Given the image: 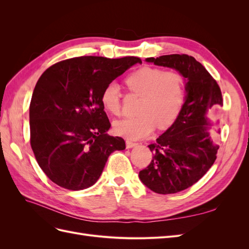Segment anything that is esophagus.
Returning a JSON list of instances; mask_svg holds the SVG:
<instances>
[{
    "label": "esophagus",
    "mask_w": 249,
    "mask_h": 249,
    "mask_svg": "<svg viewBox=\"0 0 249 249\" xmlns=\"http://www.w3.org/2000/svg\"><path fill=\"white\" fill-rule=\"evenodd\" d=\"M125 144H126V148H132L134 146H136L137 143L136 142H133L131 140H126L125 141Z\"/></svg>",
    "instance_id": "1"
}]
</instances>
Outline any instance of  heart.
I'll list each match as a JSON object with an SVG mask.
<instances>
[{
  "label": "heart",
  "mask_w": 249,
  "mask_h": 249,
  "mask_svg": "<svg viewBox=\"0 0 249 249\" xmlns=\"http://www.w3.org/2000/svg\"><path fill=\"white\" fill-rule=\"evenodd\" d=\"M131 93L141 97L139 115L114 124V132L126 139L137 140L152 133L156 125L167 129L176 122L185 102L186 83L182 73L164 71L159 67L143 66L125 79ZM104 109L113 115L122 112V89L116 82H110L101 94Z\"/></svg>",
  "instance_id": "b5f03b06"
}]
</instances>
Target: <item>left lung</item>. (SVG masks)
<instances>
[{"label":"left lung","mask_w":249,"mask_h":249,"mask_svg":"<svg viewBox=\"0 0 249 249\" xmlns=\"http://www.w3.org/2000/svg\"><path fill=\"white\" fill-rule=\"evenodd\" d=\"M147 62L175 69L187 80L185 103L176 122L155 143L149 165L139 172L141 182L159 194L183 191L212 167L219 146L209 133L207 113L223 106L219 85L192 56L172 54L146 58Z\"/></svg>","instance_id":"1"}]
</instances>
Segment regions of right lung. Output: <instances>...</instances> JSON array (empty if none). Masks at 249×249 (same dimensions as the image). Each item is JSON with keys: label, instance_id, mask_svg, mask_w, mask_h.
<instances>
[{"label": "right lung", "instance_id": "1", "mask_svg": "<svg viewBox=\"0 0 249 249\" xmlns=\"http://www.w3.org/2000/svg\"><path fill=\"white\" fill-rule=\"evenodd\" d=\"M141 63L138 57L66 59L44 71L30 103V143L42 171L58 186L83 190L95 184L109 156L125 148L109 136L101 102L108 83Z\"/></svg>", "mask_w": 249, "mask_h": 249}]
</instances>
